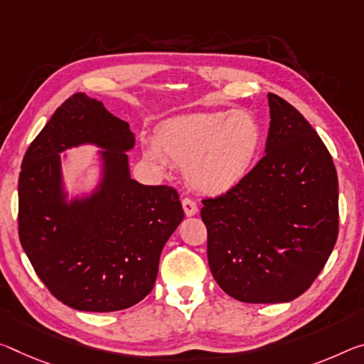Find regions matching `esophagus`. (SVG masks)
Returning <instances> with one entry per match:
<instances>
[{
	"mask_svg": "<svg viewBox=\"0 0 364 364\" xmlns=\"http://www.w3.org/2000/svg\"><path fill=\"white\" fill-rule=\"evenodd\" d=\"M181 204H183V210H184V213H186L188 217H193V215H196V213H198V204H196L193 199L184 198L181 200Z\"/></svg>",
	"mask_w": 364,
	"mask_h": 364,
	"instance_id": "1",
	"label": "esophagus"
}]
</instances>
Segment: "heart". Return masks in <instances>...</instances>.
<instances>
[{
	"instance_id": "b5f03b06",
	"label": "heart",
	"mask_w": 364,
	"mask_h": 364,
	"mask_svg": "<svg viewBox=\"0 0 364 364\" xmlns=\"http://www.w3.org/2000/svg\"><path fill=\"white\" fill-rule=\"evenodd\" d=\"M264 144V131L255 114L200 112L176 117L161 126L157 142L146 155L161 168H184L194 191L223 194L250 175Z\"/></svg>"
}]
</instances>
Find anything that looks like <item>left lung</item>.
I'll return each mask as SVG.
<instances>
[{
	"label": "left lung",
	"mask_w": 364,
	"mask_h": 364,
	"mask_svg": "<svg viewBox=\"0 0 364 364\" xmlns=\"http://www.w3.org/2000/svg\"><path fill=\"white\" fill-rule=\"evenodd\" d=\"M265 155L238 186L203 199L207 259L218 287L243 303H287L324 269L338 235V180L301 113L269 94Z\"/></svg>",
	"instance_id": "obj_1"
}]
</instances>
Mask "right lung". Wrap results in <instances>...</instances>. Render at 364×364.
Wrapping results in <instances>:
<instances>
[{"instance_id": "add662e5", "label": "right lung", "mask_w": 364, "mask_h": 364, "mask_svg": "<svg viewBox=\"0 0 364 364\" xmlns=\"http://www.w3.org/2000/svg\"><path fill=\"white\" fill-rule=\"evenodd\" d=\"M104 149L102 180L68 201L60 156ZM126 121L82 92L74 94L28 146L19 175V240L40 280L66 306L109 313L134 306L154 288L161 250L184 218L176 189L132 180Z\"/></svg>"}]
</instances>
